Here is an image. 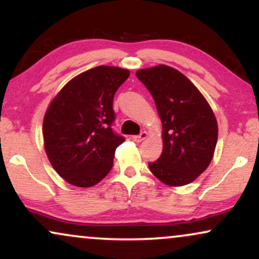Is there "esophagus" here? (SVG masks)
<instances>
[{"label": "esophagus", "mask_w": 259, "mask_h": 259, "mask_svg": "<svg viewBox=\"0 0 259 259\" xmlns=\"http://www.w3.org/2000/svg\"><path fill=\"white\" fill-rule=\"evenodd\" d=\"M146 138H147V132L144 131V132L140 133L139 136H133L132 139H133V142H136V143H142L143 140L146 139Z\"/></svg>", "instance_id": "34e87169"}]
</instances>
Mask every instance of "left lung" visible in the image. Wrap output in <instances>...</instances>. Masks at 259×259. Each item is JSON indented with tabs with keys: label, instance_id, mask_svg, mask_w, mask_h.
<instances>
[{
	"label": "left lung",
	"instance_id": "8db88e82",
	"mask_svg": "<svg viewBox=\"0 0 259 259\" xmlns=\"http://www.w3.org/2000/svg\"><path fill=\"white\" fill-rule=\"evenodd\" d=\"M152 95L162 121L163 151L149 167L160 182L182 187L195 181L213 159L218 122L200 90L167 65L138 70Z\"/></svg>",
	"mask_w": 259,
	"mask_h": 259
}]
</instances>
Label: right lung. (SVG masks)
Wrapping results in <instances>:
<instances>
[{
    "instance_id": "right-lung-1",
    "label": "right lung",
    "mask_w": 259,
    "mask_h": 259,
    "mask_svg": "<svg viewBox=\"0 0 259 259\" xmlns=\"http://www.w3.org/2000/svg\"><path fill=\"white\" fill-rule=\"evenodd\" d=\"M127 69L101 65L69 80L51 101L42 122L44 147L60 177L89 188L108 175L125 138L112 130L114 94L128 78Z\"/></svg>"
}]
</instances>
